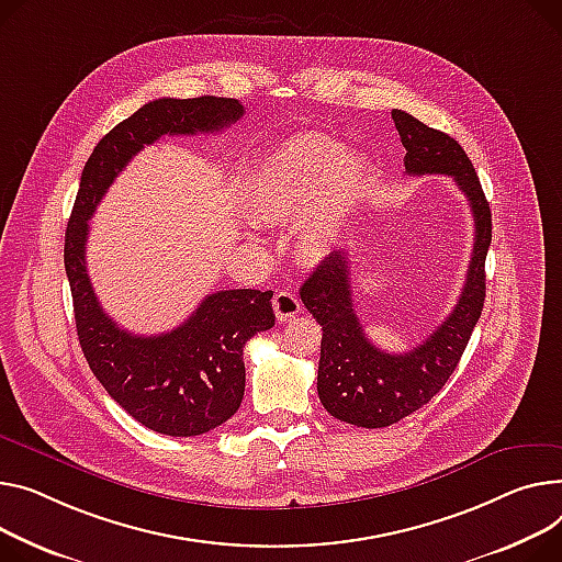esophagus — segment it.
I'll use <instances>...</instances> for the list:
<instances>
[{
	"label": "esophagus",
	"mask_w": 562,
	"mask_h": 562,
	"mask_svg": "<svg viewBox=\"0 0 562 562\" xmlns=\"http://www.w3.org/2000/svg\"><path fill=\"white\" fill-rule=\"evenodd\" d=\"M273 312L280 323L291 321L297 312H301V301H297V295L291 291H280L273 297Z\"/></svg>",
	"instance_id": "obj_1"
}]
</instances>
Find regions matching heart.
Segmentation results:
<instances>
[{
  "instance_id": "1",
  "label": "heart",
  "mask_w": 562,
  "mask_h": 562,
  "mask_svg": "<svg viewBox=\"0 0 562 562\" xmlns=\"http://www.w3.org/2000/svg\"><path fill=\"white\" fill-rule=\"evenodd\" d=\"M370 184V162L321 133L284 139L246 178L244 203L259 223L303 221L297 257L307 265L329 259L341 241L344 221Z\"/></svg>"
}]
</instances>
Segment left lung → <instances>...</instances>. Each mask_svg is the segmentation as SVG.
<instances>
[{
  "label": "left lung",
  "mask_w": 562,
  "mask_h": 562,
  "mask_svg": "<svg viewBox=\"0 0 562 562\" xmlns=\"http://www.w3.org/2000/svg\"><path fill=\"white\" fill-rule=\"evenodd\" d=\"M404 169L411 176L445 173L465 194L474 216V248L461 297L427 339L404 355L370 344L355 310L348 252L321 261L301 289V301L323 327L318 397L336 420L380 429L423 408L450 380L483 312L485 255L493 239L491 205L463 146L404 110H393Z\"/></svg>",
  "instance_id": "left-lung-1"
}]
</instances>
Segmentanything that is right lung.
I'll return each instance as SVG.
<instances>
[{
  "label": "right lung",
  "mask_w": 562,
  "mask_h": 562,
  "mask_svg": "<svg viewBox=\"0 0 562 562\" xmlns=\"http://www.w3.org/2000/svg\"><path fill=\"white\" fill-rule=\"evenodd\" d=\"M244 105L226 97L156 99L142 105L94 146L65 233V273L83 355L94 378L128 416L167 436H201L237 414L246 386L244 346L276 325L271 291L226 289L167 334L122 329L99 305L86 244L99 201L146 144L162 135L216 133L235 124Z\"/></svg>",
  "instance_id": "right-lung-1"
}]
</instances>
